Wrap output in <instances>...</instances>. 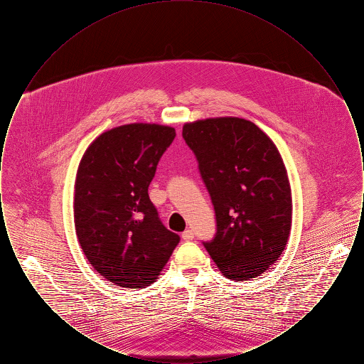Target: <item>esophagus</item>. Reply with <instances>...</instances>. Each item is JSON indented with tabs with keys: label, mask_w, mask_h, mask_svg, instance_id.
<instances>
[{
	"label": "esophagus",
	"mask_w": 364,
	"mask_h": 364,
	"mask_svg": "<svg viewBox=\"0 0 364 364\" xmlns=\"http://www.w3.org/2000/svg\"><path fill=\"white\" fill-rule=\"evenodd\" d=\"M181 237H183V240H184V242H190V240L193 239V232H192L191 229H187V230H184V232H183Z\"/></svg>",
	"instance_id": "esophagus-1"
}]
</instances>
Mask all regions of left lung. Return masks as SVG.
Masks as SVG:
<instances>
[{
  "label": "left lung",
  "mask_w": 364,
  "mask_h": 364,
  "mask_svg": "<svg viewBox=\"0 0 364 364\" xmlns=\"http://www.w3.org/2000/svg\"><path fill=\"white\" fill-rule=\"evenodd\" d=\"M183 138L215 213V236L203 245L226 278L258 277L285 250L292 223L291 186L276 144L237 117L188 122Z\"/></svg>",
  "instance_id": "8db88e82"
}]
</instances>
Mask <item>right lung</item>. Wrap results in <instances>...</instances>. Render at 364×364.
<instances>
[{
  "mask_svg": "<svg viewBox=\"0 0 364 364\" xmlns=\"http://www.w3.org/2000/svg\"><path fill=\"white\" fill-rule=\"evenodd\" d=\"M172 127L128 124L106 131L80 161L73 198L76 235L90 264L122 288L154 282L176 245L149 198Z\"/></svg>",
  "mask_w": 364,
  "mask_h": 364,
  "instance_id": "add662e5",
  "label": "right lung"
}]
</instances>
